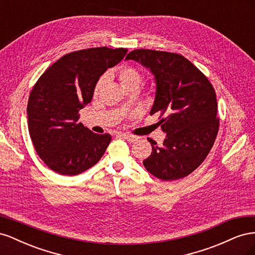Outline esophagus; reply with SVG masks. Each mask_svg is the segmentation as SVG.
Returning a JSON list of instances; mask_svg holds the SVG:
<instances>
[{
    "label": "esophagus",
    "mask_w": 255,
    "mask_h": 255,
    "mask_svg": "<svg viewBox=\"0 0 255 255\" xmlns=\"http://www.w3.org/2000/svg\"><path fill=\"white\" fill-rule=\"evenodd\" d=\"M120 136H121L122 138H125V139H127V140L129 141V142H134V141H136V140L138 139V138H137L136 136L128 134V133H122Z\"/></svg>",
    "instance_id": "obj_1"
}]
</instances>
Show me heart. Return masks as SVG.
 Segmentation results:
<instances>
[{
  "instance_id": "obj_1",
  "label": "heart",
  "mask_w": 255,
  "mask_h": 255,
  "mask_svg": "<svg viewBox=\"0 0 255 255\" xmlns=\"http://www.w3.org/2000/svg\"><path fill=\"white\" fill-rule=\"evenodd\" d=\"M116 74H117V78L121 85V87L125 90H128V89L138 90L140 87L142 79H143L141 72L138 70V69L128 65H123L119 67L117 69V71H116ZM104 82H105V78L103 76V78L99 80L96 86V90H98L100 87H101L104 84Z\"/></svg>"
}]
</instances>
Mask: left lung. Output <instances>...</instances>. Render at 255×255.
Wrapping results in <instances>:
<instances>
[{
    "instance_id": "1",
    "label": "left lung",
    "mask_w": 255,
    "mask_h": 255,
    "mask_svg": "<svg viewBox=\"0 0 255 255\" xmlns=\"http://www.w3.org/2000/svg\"><path fill=\"white\" fill-rule=\"evenodd\" d=\"M126 59L137 61L154 75L156 90L150 115L164 116L157 123L166 138L161 145L148 138L152 153L143 160L144 168L163 181L187 176L203 163L218 133L212 84L180 54L139 49Z\"/></svg>"
}]
</instances>
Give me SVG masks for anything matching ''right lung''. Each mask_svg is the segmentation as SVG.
Returning <instances> with one entry per match:
<instances>
[{
	"label": "right lung",
	"instance_id": "obj_1",
	"mask_svg": "<svg viewBox=\"0 0 255 255\" xmlns=\"http://www.w3.org/2000/svg\"><path fill=\"white\" fill-rule=\"evenodd\" d=\"M127 52L102 47L69 53L35 84L27 103L28 132L37 154L53 171L80 174L103 156L111 135L85 128L78 122L79 112L92 100L100 76Z\"/></svg>",
	"mask_w": 255,
	"mask_h": 255
}]
</instances>
